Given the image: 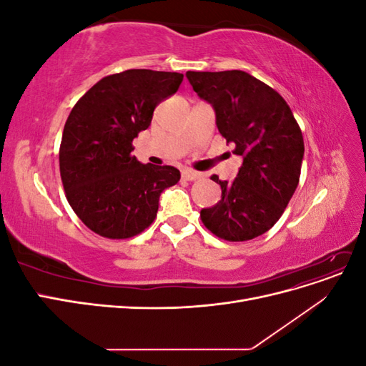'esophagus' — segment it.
Here are the masks:
<instances>
[{
	"instance_id": "esophagus-1",
	"label": "esophagus",
	"mask_w": 366,
	"mask_h": 366,
	"mask_svg": "<svg viewBox=\"0 0 366 366\" xmlns=\"http://www.w3.org/2000/svg\"><path fill=\"white\" fill-rule=\"evenodd\" d=\"M202 177L200 172H195L192 169H183L182 171V179L187 180V182H192V180H198Z\"/></svg>"
}]
</instances>
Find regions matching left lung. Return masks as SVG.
I'll return each instance as SVG.
<instances>
[{"label":"left lung","mask_w":366,"mask_h":366,"mask_svg":"<svg viewBox=\"0 0 366 366\" xmlns=\"http://www.w3.org/2000/svg\"><path fill=\"white\" fill-rule=\"evenodd\" d=\"M198 97L212 105L219 134L242 159L221 200L202 209L203 224L218 238L247 241L265 234L293 197L304 159L301 128L282 96L241 70L187 71Z\"/></svg>","instance_id":"obj_1"}]
</instances>
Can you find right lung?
<instances>
[{"label": "right lung", "mask_w": 366, "mask_h": 366, "mask_svg": "<svg viewBox=\"0 0 366 366\" xmlns=\"http://www.w3.org/2000/svg\"><path fill=\"white\" fill-rule=\"evenodd\" d=\"M182 81V73L143 69L107 76L65 122L59 148L65 195L82 223L101 237L140 234L157 217L160 194L179 183L174 166L143 164L131 152L154 109Z\"/></svg>", "instance_id": "1"}]
</instances>
